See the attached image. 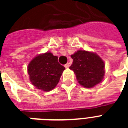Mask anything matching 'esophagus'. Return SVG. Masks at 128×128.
<instances>
[{
    "label": "esophagus",
    "mask_w": 128,
    "mask_h": 128,
    "mask_svg": "<svg viewBox=\"0 0 128 128\" xmlns=\"http://www.w3.org/2000/svg\"><path fill=\"white\" fill-rule=\"evenodd\" d=\"M64 66H65V68H68L70 67V64H69V63H67V64H66L65 65H64Z\"/></svg>",
    "instance_id": "obj_1"
}]
</instances>
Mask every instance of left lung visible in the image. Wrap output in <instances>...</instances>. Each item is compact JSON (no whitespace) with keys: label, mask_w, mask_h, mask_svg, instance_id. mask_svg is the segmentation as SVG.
<instances>
[{"label":"left lung","mask_w":128,"mask_h":128,"mask_svg":"<svg viewBox=\"0 0 128 128\" xmlns=\"http://www.w3.org/2000/svg\"><path fill=\"white\" fill-rule=\"evenodd\" d=\"M73 62L70 67L74 71L80 85L90 88L103 79L105 64L101 58L93 52L78 50L71 55Z\"/></svg>","instance_id":"1"}]
</instances>
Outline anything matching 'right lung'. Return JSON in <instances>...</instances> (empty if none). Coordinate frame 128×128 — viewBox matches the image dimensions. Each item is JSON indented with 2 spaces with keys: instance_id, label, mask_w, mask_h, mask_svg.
Instances as JSON below:
<instances>
[{
  "instance_id": "add662e5",
  "label": "right lung",
  "mask_w": 128,
  "mask_h": 128,
  "mask_svg": "<svg viewBox=\"0 0 128 128\" xmlns=\"http://www.w3.org/2000/svg\"><path fill=\"white\" fill-rule=\"evenodd\" d=\"M65 68L59 64L58 57L50 52L36 56L28 66L30 80L39 90L48 92L58 84Z\"/></svg>"
}]
</instances>
